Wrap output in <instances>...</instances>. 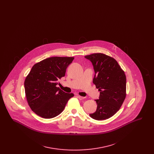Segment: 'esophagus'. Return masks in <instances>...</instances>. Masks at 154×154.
<instances>
[{
  "mask_svg": "<svg viewBox=\"0 0 154 154\" xmlns=\"http://www.w3.org/2000/svg\"><path fill=\"white\" fill-rule=\"evenodd\" d=\"M77 97L80 100H82V99H84L85 98V97H83V96H81L80 95H77Z\"/></svg>",
  "mask_w": 154,
  "mask_h": 154,
  "instance_id": "34e87169",
  "label": "esophagus"
}]
</instances>
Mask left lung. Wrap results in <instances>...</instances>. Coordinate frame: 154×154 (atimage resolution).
Returning a JSON list of instances; mask_svg holds the SVG:
<instances>
[{"instance_id": "left-lung-1", "label": "left lung", "mask_w": 154, "mask_h": 154, "mask_svg": "<svg viewBox=\"0 0 154 154\" xmlns=\"http://www.w3.org/2000/svg\"><path fill=\"white\" fill-rule=\"evenodd\" d=\"M85 58L89 60L95 74L93 83L100 91L95 100L97 109L89 116L96 120H104L113 116L126 97V79L124 72L113 58L101 53L92 54Z\"/></svg>"}]
</instances>
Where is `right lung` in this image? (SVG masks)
Returning a JSON list of instances; mask_svg holds the SVG:
<instances>
[{"instance_id": "add662e5", "label": "right lung", "mask_w": 154, "mask_h": 154, "mask_svg": "<svg viewBox=\"0 0 154 154\" xmlns=\"http://www.w3.org/2000/svg\"><path fill=\"white\" fill-rule=\"evenodd\" d=\"M73 57H50L34 65L24 82L26 99L30 109L44 118L60 114L66 103L74 96L57 87L59 79L65 75L66 69Z\"/></svg>"}]
</instances>
